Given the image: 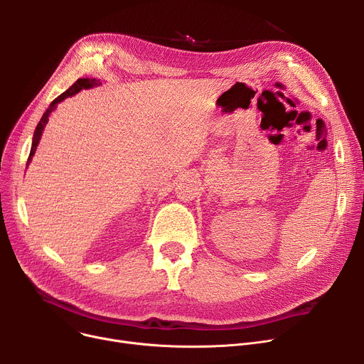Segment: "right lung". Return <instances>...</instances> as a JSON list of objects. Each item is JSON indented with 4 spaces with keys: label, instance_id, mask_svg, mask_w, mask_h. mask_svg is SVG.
<instances>
[{
    "label": "right lung",
    "instance_id": "1",
    "mask_svg": "<svg viewBox=\"0 0 364 364\" xmlns=\"http://www.w3.org/2000/svg\"><path fill=\"white\" fill-rule=\"evenodd\" d=\"M95 85H100V81L99 80H94V78H80L78 81H76L69 90H66L65 92H62L59 97L57 99H54L51 103H50V106H48V109L44 112V114H43V118H41V121L38 122V125H36V128H35V132H33V139H32V147H31V153H29V158H28V164H26V166L29 165V162L32 161V156L35 155V150H36V146H38V143H40V140H41V136H43V131H44V128H46V125H47V122H48V117H50V113L55 109V106H57V103H60V102H63L65 99H68V97H72L73 94H76V92H80L82 88L84 90H88V88H92V87H95Z\"/></svg>",
    "mask_w": 364,
    "mask_h": 364
}]
</instances>
